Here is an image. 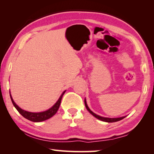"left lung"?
Segmentation results:
<instances>
[{
  "mask_svg": "<svg viewBox=\"0 0 154 154\" xmlns=\"http://www.w3.org/2000/svg\"><path fill=\"white\" fill-rule=\"evenodd\" d=\"M84 103H85V107H86V109H87V110L89 111L90 113L92 115V116H94L96 118L100 119V120H101V121L106 122H118V121H119V120H122V119L126 118V116L122 117V118H104V117H101L100 116H98V115L95 114L94 113H93V112L90 110L89 107H88V105H87V103H86V100H85V99L84 100Z\"/></svg>",
  "mask_w": 154,
  "mask_h": 154,
  "instance_id": "1",
  "label": "left lung"
}]
</instances>
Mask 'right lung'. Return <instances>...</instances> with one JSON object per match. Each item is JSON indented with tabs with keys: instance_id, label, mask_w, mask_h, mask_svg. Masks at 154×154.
<instances>
[{
	"instance_id": "right-lung-1",
	"label": "right lung",
	"mask_w": 154,
	"mask_h": 154,
	"mask_svg": "<svg viewBox=\"0 0 154 154\" xmlns=\"http://www.w3.org/2000/svg\"><path fill=\"white\" fill-rule=\"evenodd\" d=\"M65 92H66V91H64L63 93H62V95L60 96V97L59 98L58 100L57 101V102L55 103V105L52 106L51 108H50L45 111L39 112V113H32V112H28V111L23 110V109L19 107V106L15 103V102L11 97V94H10V97H11L13 105H14L15 109L17 110V111L19 112V113L22 115L24 118L28 119V120L32 121L34 122H43V121L46 120V119H49L56 113V112L58 111V109L60 107V105L62 96L64 95Z\"/></svg>"
}]
</instances>
